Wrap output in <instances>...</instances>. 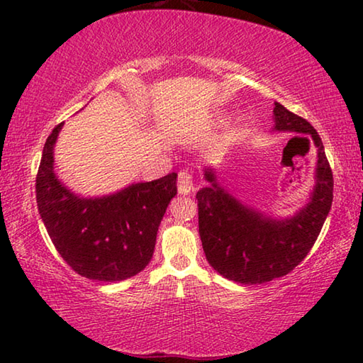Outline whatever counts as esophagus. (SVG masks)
<instances>
[{"label":"esophagus","mask_w":363,"mask_h":363,"mask_svg":"<svg viewBox=\"0 0 363 363\" xmlns=\"http://www.w3.org/2000/svg\"><path fill=\"white\" fill-rule=\"evenodd\" d=\"M194 181L192 174L187 169H182L179 176H177V192L181 195H190L194 192Z\"/></svg>","instance_id":"34e87169"}]
</instances>
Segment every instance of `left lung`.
I'll return each instance as SVG.
<instances>
[{
	"mask_svg": "<svg viewBox=\"0 0 363 363\" xmlns=\"http://www.w3.org/2000/svg\"><path fill=\"white\" fill-rule=\"evenodd\" d=\"M274 106V133L306 134L315 147L314 186L304 205L290 216L257 210L232 195L213 167H205L208 186L196 192L206 261L224 279L243 285L266 284L296 267L315 243L333 201V174L314 126L281 104Z\"/></svg>",
	"mask_w": 363,
	"mask_h": 363,
	"instance_id": "1",
	"label": "left lung"
}]
</instances>
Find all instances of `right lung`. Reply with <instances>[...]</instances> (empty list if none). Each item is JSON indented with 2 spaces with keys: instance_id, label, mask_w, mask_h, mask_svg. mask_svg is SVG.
<instances>
[{
  "instance_id": "right-lung-1",
  "label": "right lung",
  "mask_w": 363,
  "mask_h": 363,
  "mask_svg": "<svg viewBox=\"0 0 363 363\" xmlns=\"http://www.w3.org/2000/svg\"><path fill=\"white\" fill-rule=\"evenodd\" d=\"M64 123L46 139L36 176L43 224L64 261L83 277L121 281L150 262L158 225L177 194V174L133 182L113 194L83 196L54 171V147Z\"/></svg>"
}]
</instances>
